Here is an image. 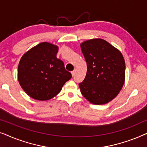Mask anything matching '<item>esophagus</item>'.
I'll return each mask as SVG.
<instances>
[{"label":"esophagus","instance_id":"obj_1","mask_svg":"<svg viewBox=\"0 0 147 147\" xmlns=\"http://www.w3.org/2000/svg\"><path fill=\"white\" fill-rule=\"evenodd\" d=\"M75 73H76V70H74L73 71H71V75H72V76H73V77L74 76H75Z\"/></svg>","mask_w":147,"mask_h":147}]
</instances>
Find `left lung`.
I'll list each match as a JSON object with an SVG mask.
<instances>
[{
  "label": "left lung",
  "mask_w": 147,
  "mask_h": 147,
  "mask_svg": "<svg viewBox=\"0 0 147 147\" xmlns=\"http://www.w3.org/2000/svg\"><path fill=\"white\" fill-rule=\"evenodd\" d=\"M87 63L81 93L92 104L108 103L118 95L125 80V61L119 50L105 40L92 39L80 44Z\"/></svg>",
  "instance_id": "8db88e82"
}]
</instances>
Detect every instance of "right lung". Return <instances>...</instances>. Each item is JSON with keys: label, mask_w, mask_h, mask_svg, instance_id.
I'll return each instance as SVG.
<instances>
[{"label": "right lung", "mask_w": 147, "mask_h": 147, "mask_svg": "<svg viewBox=\"0 0 147 147\" xmlns=\"http://www.w3.org/2000/svg\"><path fill=\"white\" fill-rule=\"evenodd\" d=\"M58 47L43 42L22 56L18 66V80L23 90L33 99L48 100L59 93L71 78L63 62L57 59Z\"/></svg>", "instance_id": "1"}]
</instances>
